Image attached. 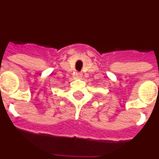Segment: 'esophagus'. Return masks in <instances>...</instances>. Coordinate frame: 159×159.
<instances>
[{
	"label": "esophagus",
	"mask_w": 159,
	"mask_h": 159,
	"mask_svg": "<svg viewBox=\"0 0 159 159\" xmlns=\"http://www.w3.org/2000/svg\"><path fill=\"white\" fill-rule=\"evenodd\" d=\"M82 76L83 75L81 72H75V74H74V77H75V79H81Z\"/></svg>",
	"instance_id": "1"
}]
</instances>
